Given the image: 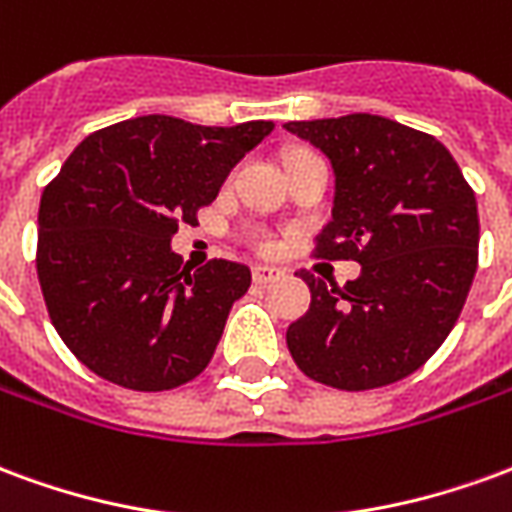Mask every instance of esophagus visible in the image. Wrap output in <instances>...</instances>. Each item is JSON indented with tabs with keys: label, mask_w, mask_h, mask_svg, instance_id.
Here are the masks:
<instances>
[{
	"label": "esophagus",
	"mask_w": 512,
	"mask_h": 512,
	"mask_svg": "<svg viewBox=\"0 0 512 512\" xmlns=\"http://www.w3.org/2000/svg\"><path fill=\"white\" fill-rule=\"evenodd\" d=\"M282 277H285V271L274 266H255V271H252V279H255L257 285H274Z\"/></svg>",
	"instance_id": "obj_1"
}]
</instances>
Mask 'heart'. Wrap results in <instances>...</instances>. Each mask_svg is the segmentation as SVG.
I'll use <instances>...</instances> for the list:
<instances>
[{"instance_id": "1", "label": "heart", "mask_w": 512, "mask_h": 512, "mask_svg": "<svg viewBox=\"0 0 512 512\" xmlns=\"http://www.w3.org/2000/svg\"><path fill=\"white\" fill-rule=\"evenodd\" d=\"M257 246H260L263 252H271V249H274V241H271L268 235H260V238H257Z\"/></svg>"}]
</instances>
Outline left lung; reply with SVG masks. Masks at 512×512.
<instances>
[{
  "label": "left lung",
  "instance_id": "8db88e82",
  "mask_svg": "<svg viewBox=\"0 0 512 512\" xmlns=\"http://www.w3.org/2000/svg\"><path fill=\"white\" fill-rule=\"evenodd\" d=\"M285 128L334 169L332 222L315 255L362 266L345 288L301 274L312 304L290 323V356L334 389L395 384L436 354L469 296L480 244L472 186L436 136L389 117L359 112Z\"/></svg>",
  "mask_w": 512,
  "mask_h": 512
}]
</instances>
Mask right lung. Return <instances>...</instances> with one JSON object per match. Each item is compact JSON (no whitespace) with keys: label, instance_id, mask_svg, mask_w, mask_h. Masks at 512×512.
<instances>
[{"label":"right lung","instance_id":"1","mask_svg":"<svg viewBox=\"0 0 512 512\" xmlns=\"http://www.w3.org/2000/svg\"><path fill=\"white\" fill-rule=\"evenodd\" d=\"M274 131L147 115L84 139L43 189L38 279L54 329L95 376L136 392L189 384L211 362L252 271L172 252L241 158Z\"/></svg>","mask_w":512,"mask_h":512}]
</instances>
